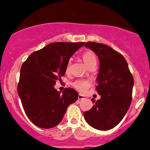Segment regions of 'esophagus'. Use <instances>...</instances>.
I'll return each mask as SVG.
<instances>
[{
  "mask_svg": "<svg viewBox=\"0 0 150 150\" xmlns=\"http://www.w3.org/2000/svg\"><path fill=\"white\" fill-rule=\"evenodd\" d=\"M84 98H83V96L82 95H81V94H79V96H78V99L79 100H82V99H83Z\"/></svg>",
  "mask_w": 150,
  "mask_h": 150,
  "instance_id": "34e87169",
  "label": "esophagus"
}]
</instances>
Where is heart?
Listing matches in <instances>:
<instances>
[{"instance_id":"b5f03b06","label":"heart","mask_w":150,"mask_h":150,"mask_svg":"<svg viewBox=\"0 0 150 150\" xmlns=\"http://www.w3.org/2000/svg\"><path fill=\"white\" fill-rule=\"evenodd\" d=\"M82 58H83V62L86 64V66L90 68V67L96 66V67L97 64V56L95 53L91 50H88L82 54ZM71 66V62H67V64L66 67V71H69ZM73 87L76 89L77 91L80 92H83L88 88L89 83L87 81L84 80H76L71 83Z\"/></svg>"}]
</instances>
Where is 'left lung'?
<instances>
[{
    "instance_id": "obj_1",
    "label": "left lung",
    "mask_w": 150,
    "mask_h": 150,
    "mask_svg": "<svg viewBox=\"0 0 150 150\" xmlns=\"http://www.w3.org/2000/svg\"><path fill=\"white\" fill-rule=\"evenodd\" d=\"M85 47L96 54L100 68L96 90L100 99H91L93 106L84 112L86 121L100 130H108L122 120L132 101L134 79L125 59L110 47L88 42Z\"/></svg>"
}]
</instances>
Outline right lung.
<instances>
[{
    "label": "right lung",
    "instance_id": "add662e5",
    "mask_svg": "<svg viewBox=\"0 0 150 150\" xmlns=\"http://www.w3.org/2000/svg\"><path fill=\"white\" fill-rule=\"evenodd\" d=\"M85 42H54L32 53L22 65L18 93L25 113L33 123L52 128L61 122L78 93L71 88L63 93L54 88L66 73L70 57Z\"/></svg>",
    "mask_w": 150,
    "mask_h": 150
}]
</instances>
